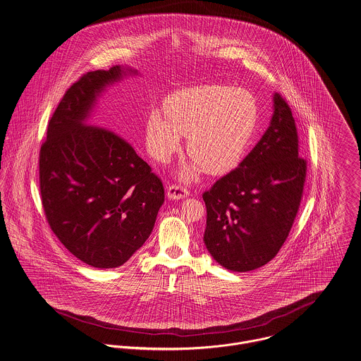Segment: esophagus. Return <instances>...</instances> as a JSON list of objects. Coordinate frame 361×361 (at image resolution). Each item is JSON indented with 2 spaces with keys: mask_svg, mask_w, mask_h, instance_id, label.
I'll return each mask as SVG.
<instances>
[{
  "mask_svg": "<svg viewBox=\"0 0 361 361\" xmlns=\"http://www.w3.org/2000/svg\"><path fill=\"white\" fill-rule=\"evenodd\" d=\"M166 195L172 200H180L189 196V190L180 185H169L166 189Z\"/></svg>",
  "mask_w": 361,
  "mask_h": 361,
  "instance_id": "esophagus-1",
  "label": "esophagus"
}]
</instances>
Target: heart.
Returning <instances> with one entry per match:
<instances>
[{
  "mask_svg": "<svg viewBox=\"0 0 361 361\" xmlns=\"http://www.w3.org/2000/svg\"><path fill=\"white\" fill-rule=\"evenodd\" d=\"M258 124V102L243 88L201 85L172 94L165 109H153L146 118V145L150 154L166 163L179 152L183 135L192 161L180 169L193 180L207 168L222 173L244 156Z\"/></svg>",
  "mask_w": 361,
  "mask_h": 361,
  "instance_id": "obj_1",
  "label": "heart"
}]
</instances>
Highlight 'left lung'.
Here are the masks:
<instances>
[{
	"instance_id": "obj_1",
	"label": "left lung",
	"mask_w": 361,
	"mask_h": 361,
	"mask_svg": "<svg viewBox=\"0 0 361 361\" xmlns=\"http://www.w3.org/2000/svg\"><path fill=\"white\" fill-rule=\"evenodd\" d=\"M298 156L295 120L287 102L274 94L270 126L261 140L202 195L204 243L221 266L250 271L277 255L303 193L306 161Z\"/></svg>"
}]
</instances>
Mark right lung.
<instances>
[{
  "instance_id": "right-lung-1",
  "label": "right lung",
  "mask_w": 361,
  "mask_h": 361,
  "mask_svg": "<svg viewBox=\"0 0 361 361\" xmlns=\"http://www.w3.org/2000/svg\"><path fill=\"white\" fill-rule=\"evenodd\" d=\"M136 70L84 74L66 91L39 150V192L55 235L80 261L111 269L149 238L164 202L161 179L131 145L88 118L106 87Z\"/></svg>"
}]
</instances>
